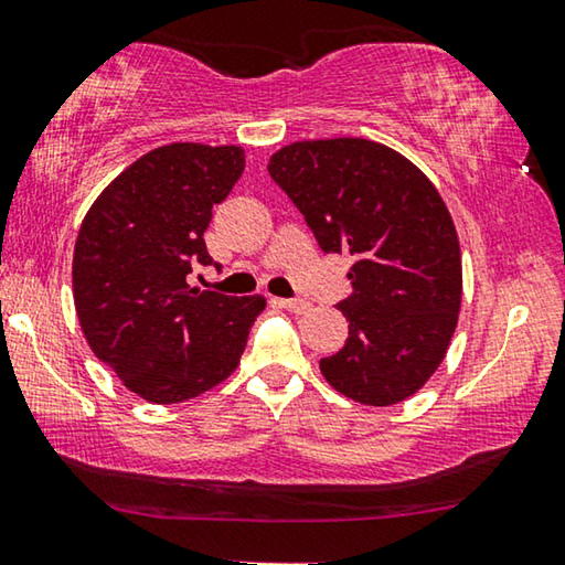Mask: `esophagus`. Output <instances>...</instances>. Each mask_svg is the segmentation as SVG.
<instances>
[{
	"mask_svg": "<svg viewBox=\"0 0 565 565\" xmlns=\"http://www.w3.org/2000/svg\"><path fill=\"white\" fill-rule=\"evenodd\" d=\"M274 305L289 309V311H294V315H305V311H309V307H311L305 299H274Z\"/></svg>",
	"mask_w": 565,
	"mask_h": 565,
	"instance_id": "esophagus-1",
	"label": "esophagus"
}]
</instances>
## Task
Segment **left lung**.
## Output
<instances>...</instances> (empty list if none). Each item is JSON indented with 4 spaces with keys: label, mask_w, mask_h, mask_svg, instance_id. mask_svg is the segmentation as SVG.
Instances as JSON below:
<instances>
[{
    "label": "left lung",
    "mask_w": 565,
    "mask_h": 565,
    "mask_svg": "<svg viewBox=\"0 0 565 565\" xmlns=\"http://www.w3.org/2000/svg\"><path fill=\"white\" fill-rule=\"evenodd\" d=\"M268 174L324 254L352 258L337 309L348 342L319 360L324 381L365 406L406 401L436 373L461 307L459 235L439 190L398 151L370 139L281 147Z\"/></svg>",
    "instance_id": "8db88e82"
}]
</instances>
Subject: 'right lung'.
I'll return each instance as SVG.
<instances>
[{
	"label": "right lung",
	"mask_w": 565,
	"mask_h": 565,
	"mask_svg": "<svg viewBox=\"0 0 565 565\" xmlns=\"http://www.w3.org/2000/svg\"><path fill=\"white\" fill-rule=\"evenodd\" d=\"M246 167L235 145L157 147L100 192L73 250V299L94 355L149 403L215 388L241 363L266 299L188 284L202 233Z\"/></svg>",
	"instance_id": "1"
}]
</instances>
